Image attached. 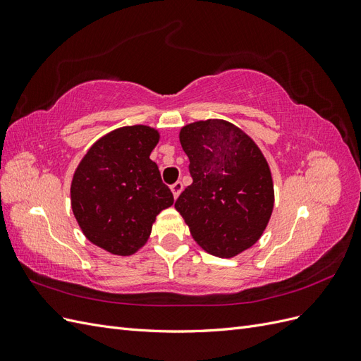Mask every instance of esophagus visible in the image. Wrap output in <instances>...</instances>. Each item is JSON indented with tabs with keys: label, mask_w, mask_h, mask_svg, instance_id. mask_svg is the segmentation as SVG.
<instances>
[{
	"label": "esophagus",
	"mask_w": 361,
	"mask_h": 361,
	"mask_svg": "<svg viewBox=\"0 0 361 361\" xmlns=\"http://www.w3.org/2000/svg\"><path fill=\"white\" fill-rule=\"evenodd\" d=\"M171 192H173V195H174V199H178L179 197V194L182 192V190H183V185H182V182H174L173 185H171Z\"/></svg>",
	"instance_id": "esophagus-1"
}]
</instances>
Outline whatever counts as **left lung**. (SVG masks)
Masks as SVG:
<instances>
[{"label":"left lung","instance_id":"obj_1","mask_svg":"<svg viewBox=\"0 0 361 361\" xmlns=\"http://www.w3.org/2000/svg\"><path fill=\"white\" fill-rule=\"evenodd\" d=\"M192 183L174 203L199 245L233 257L253 245L269 221L274 187L268 162L241 129L204 120L180 129Z\"/></svg>","mask_w":361,"mask_h":361}]
</instances>
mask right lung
<instances>
[{"label": "right lung", "instance_id": "1", "mask_svg": "<svg viewBox=\"0 0 361 361\" xmlns=\"http://www.w3.org/2000/svg\"><path fill=\"white\" fill-rule=\"evenodd\" d=\"M159 140L149 126H125L87 152L73 174L72 211L84 235L113 255L129 256L143 245L157 215L171 206L150 152Z\"/></svg>", "mask_w": 361, "mask_h": 361}]
</instances>
